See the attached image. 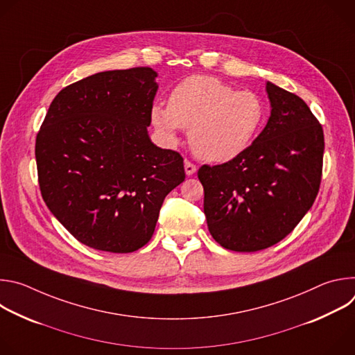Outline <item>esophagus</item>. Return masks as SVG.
I'll return each mask as SVG.
<instances>
[{
    "label": "esophagus",
    "mask_w": 355,
    "mask_h": 355,
    "mask_svg": "<svg viewBox=\"0 0 355 355\" xmlns=\"http://www.w3.org/2000/svg\"><path fill=\"white\" fill-rule=\"evenodd\" d=\"M185 174L187 175H192V174H195V171H196V166L193 164V163H191V162H185Z\"/></svg>",
    "instance_id": "1"
}]
</instances>
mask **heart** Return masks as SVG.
<instances>
[{
	"label": "heart",
	"instance_id": "obj_1",
	"mask_svg": "<svg viewBox=\"0 0 355 355\" xmlns=\"http://www.w3.org/2000/svg\"><path fill=\"white\" fill-rule=\"evenodd\" d=\"M150 121L163 140L174 144L181 129H189L193 153L207 162L225 163L257 139L264 121L263 98L211 76H191L177 84L168 105H153Z\"/></svg>",
	"mask_w": 355,
	"mask_h": 355
}]
</instances>
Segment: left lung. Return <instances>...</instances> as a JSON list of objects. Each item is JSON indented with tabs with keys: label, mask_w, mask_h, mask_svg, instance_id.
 Here are the masks:
<instances>
[{
	"label": "left lung",
	"mask_w": 355,
	"mask_h": 355,
	"mask_svg": "<svg viewBox=\"0 0 355 355\" xmlns=\"http://www.w3.org/2000/svg\"><path fill=\"white\" fill-rule=\"evenodd\" d=\"M271 116L245 151L204 164V212L212 237L232 251H259L288 236L318 196L324 136L305 101L267 83Z\"/></svg>",
	"instance_id": "left-lung-1"
}]
</instances>
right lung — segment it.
<instances>
[{"mask_svg": "<svg viewBox=\"0 0 355 355\" xmlns=\"http://www.w3.org/2000/svg\"><path fill=\"white\" fill-rule=\"evenodd\" d=\"M150 67L103 71L63 88L35 144L44 204L83 244L132 252L155 233L164 198L185 180L178 151L147 135L157 92Z\"/></svg>", "mask_w": 355, "mask_h": 355, "instance_id": "obj_1", "label": "right lung"}]
</instances>
